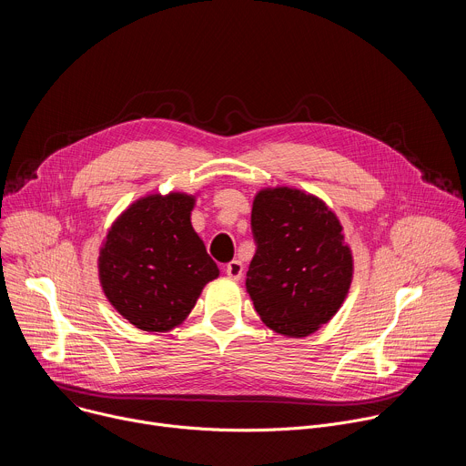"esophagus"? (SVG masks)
Returning a JSON list of instances; mask_svg holds the SVG:
<instances>
[{"mask_svg":"<svg viewBox=\"0 0 466 466\" xmlns=\"http://www.w3.org/2000/svg\"><path fill=\"white\" fill-rule=\"evenodd\" d=\"M225 273L228 275V279L232 280H239L243 277V263L239 259H232L230 263H227Z\"/></svg>","mask_w":466,"mask_h":466,"instance_id":"1","label":"esophagus"}]
</instances>
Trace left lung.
Returning a JSON list of instances; mask_svg holds the SVG:
<instances>
[{
  "instance_id": "1",
  "label": "left lung",
  "mask_w": 466,
  "mask_h": 466,
  "mask_svg": "<svg viewBox=\"0 0 466 466\" xmlns=\"http://www.w3.org/2000/svg\"><path fill=\"white\" fill-rule=\"evenodd\" d=\"M250 225L245 288L259 319L286 338L315 334L343 306L354 275L338 216L313 193L277 186L254 195Z\"/></svg>"
}]
</instances>
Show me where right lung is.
Listing matches in <instances>:
<instances>
[{"label":"right lung","instance_id":"1","mask_svg":"<svg viewBox=\"0 0 466 466\" xmlns=\"http://www.w3.org/2000/svg\"><path fill=\"white\" fill-rule=\"evenodd\" d=\"M195 197L169 191L137 198L116 218L99 248L105 297L144 331L182 324L205 286L219 277L191 227Z\"/></svg>","mask_w":466,"mask_h":466}]
</instances>
